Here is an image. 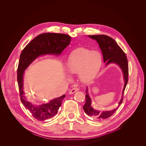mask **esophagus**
Returning <instances> with one entry per match:
<instances>
[{"label": "esophagus", "mask_w": 146, "mask_h": 146, "mask_svg": "<svg viewBox=\"0 0 146 146\" xmlns=\"http://www.w3.org/2000/svg\"><path fill=\"white\" fill-rule=\"evenodd\" d=\"M78 90H79V88H77V87H74V88H73L69 91V93H70V94H73V93L76 92L78 91Z\"/></svg>", "instance_id": "obj_1"}]
</instances>
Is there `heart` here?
Here are the masks:
<instances>
[{"label":"heart","mask_w":146,"mask_h":146,"mask_svg":"<svg viewBox=\"0 0 146 146\" xmlns=\"http://www.w3.org/2000/svg\"><path fill=\"white\" fill-rule=\"evenodd\" d=\"M103 64L102 54L87 48H78L70 55L66 65L69 74L78 73L84 82L92 80L98 73Z\"/></svg>","instance_id":"heart-1"}]
</instances>
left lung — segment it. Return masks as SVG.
Instances as JSON below:
<instances>
[{
	"label": "left lung",
	"mask_w": 146,
	"mask_h": 146,
	"mask_svg": "<svg viewBox=\"0 0 146 146\" xmlns=\"http://www.w3.org/2000/svg\"><path fill=\"white\" fill-rule=\"evenodd\" d=\"M89 36L98 42L102 52L104 62H106V65L110 63H115L119 65L123 71L125 83L121 99L119 103V107L123 102V93L128 81V64L126 54L116 41L110 36L106 35H89ZM85 93L86 94L85 96V103L83 106V109L85 112L89 116L100 120L107 119L111 116L118 108L117 107L112 111L103 112L95 110L91 106V99L89 96L87 88Z\"/></svg>",
	"instance_id": "obj_1"
}]
</instances>
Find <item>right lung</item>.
I'll return each instance as SVG.
<instances>
[{"instance_id":"right-lung-1","label":"right lung","mask_w":146,"mask_h":146,"mask_svg":"<svg viewBox=\"0 0 146 146\" xmlns=\"http://www.w3.org/2000/svg\"><path fill=\"white\" fill-rule=\"evenodd\" d=\"M71 37L65 34L43 33L34 38L22 50L17 69V81L21 100L36 120L44 121L57 115L59 108L65 98L64 94L46 104L35 106L29 102L25 96L23 77L25 70L37 57L45 54L60 55L69 44Z\"/></svg>"}]
</instances>
